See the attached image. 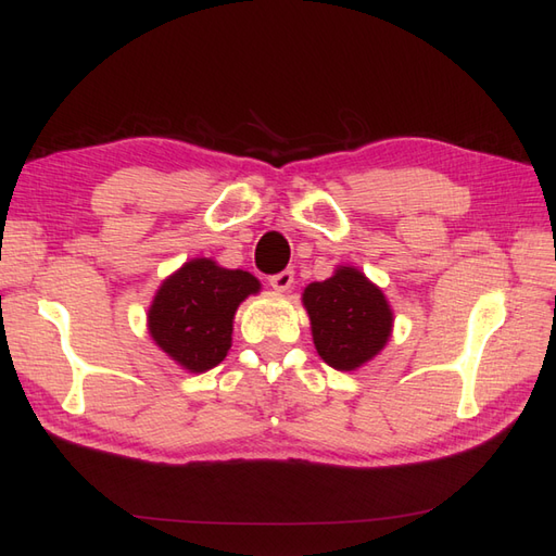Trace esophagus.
I'll list each match as a JSON object with an SVG mask.
<instances>
[{"label":"esophagus","instance_id":"esophagus-1","mask_svg":"<svg viewBox=\"0 0 556 556\" xmlns=\"http://www.w3.org/2000/svg\"><path fill=\"white\" fill-rule=\"evenodd\" d=\"M268 282H271V288L276 292H288L292 288V282H294V271H292V268H285V271L268 278Z\"/></svg>","mask_w":556,"mask_h":556}]
</instances>
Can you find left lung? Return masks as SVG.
<instances>
[{
	"label": "left lung",
	"mask_w": 556,
	"mask_h": 556,
	"mask_svg": "<svg viewBox=\"0 0 556 556\" xmlns=\"http://www.w3.org/2000/svg\"><path fill=\"white\" fill-rule=\"evenodd\" d=\"M301 301L311 317L317 355L336 371H357L390 341L394 311L357 266H336L327 280L306 285Z\"/></svg>",
	"instance_id": "obj_1"
}]
</instances>
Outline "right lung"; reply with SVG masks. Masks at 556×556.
<instances>
[{
  "label": "right lung",
  "mask_w": 556,
  "mask_h": 556,
  "mask_svg": "<svg viewBox=\"0 0 556 556\" xmlns=\"http://www.w3.org/2000/svg\"><path fill=\"white\" fill-rule=\"evenodd\" d=\"M260 280L243 268L194 257L166 276L148 308V333L188 374L220 364L231 348L233 315Z\"/></svg>",
  "instance_id": "right-lung-1"
}]
</instances>
